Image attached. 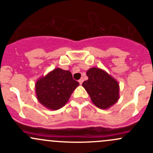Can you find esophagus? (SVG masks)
<instances>
[{"label":"esophagus","mask_w":153,"mask_h":153,"mask_svg":"<svg viewBox=\"0 0 153 153\" xmlns=\"http://www.w3.org/2000/svg\"><path fill=\"white\" fill-rule=\"evenodd\" d=\"M83 81H84V79H83V78H81V79H80L79 81H78V82L80 83V84H82Z\"/></svg>","instance_id":"1"}]
</instances>
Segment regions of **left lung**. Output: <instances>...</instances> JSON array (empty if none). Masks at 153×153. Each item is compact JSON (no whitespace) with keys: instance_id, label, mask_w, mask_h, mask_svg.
<instances>
[{"instance_id":"1","label":"left lung","mask_w":153,"mask_h":153,"mask_svg":"<svg viewBox=\"0 0 153 153\" xmlns=\"http://www.w3.org/2000/svg\"><path fill=\"white\" fill-rule=\"evenodd\" d=\"M88 80L82 84L92 103L101 109H107L118 101V82L99 68H90L86 72Z\"/></svg>"}]
</instances>
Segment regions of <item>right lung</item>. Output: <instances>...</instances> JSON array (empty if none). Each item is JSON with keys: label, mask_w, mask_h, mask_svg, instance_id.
<instances>
[{"label": "right lung", "mask_w": 153, "mask_h": 153, "mask_svg": "<svg viewBox=\"0 0 153 153\" xmlns=\"http://www.w3.org/2000/svg\"><path fill=\"white\" fill-rule=\"evenodd\" d=\"M78 85L69 71L55 68L38 79L35 88L38 101L47 109L57 110L67 104Z\"/></svg>", "instance_id": "add662e5"}]
</instances>
